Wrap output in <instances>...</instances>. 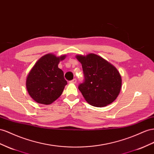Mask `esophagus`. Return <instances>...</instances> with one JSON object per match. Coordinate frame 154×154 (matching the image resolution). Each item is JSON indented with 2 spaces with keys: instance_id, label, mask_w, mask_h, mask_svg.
<instances>
[{
  "instance_id": "obj_1",
  "label": "esophagus",
  "mask_w": 154,
  "mask_h": 154,
  "mask_svg": "<svg viewBox=\"0 0 154 154\" xmlns=\"http://www.w3.org/2000/svg\"><path fill=\"white\" fill-rule=\"evenodd\" d=\"M76 82H77L76 79V78H74L73 80H70L69 82H70V83H71V84H76Z\"/></svg>"
}]
</instances>
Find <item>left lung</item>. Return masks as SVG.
I'll list each match as a JSON object with an SVG mask.
<instances>
[{"label": "left lung", "mask_w": 154, "mask_h": 154, "mask_svg": "<svg viewBox=\"0 0 154 154\" xmlns=\"http://www.w3.org/2000/svg\"><path fill=\"white\" fill-rule=\"evenodd\" d=\"M76 57L82 63L85 78L78 89L85 100L94 107L110 104L117 98L121 89L122 79L118 70L94 54Z\"/></svg>", "instance_id": "1"}]
</instances>
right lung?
Returning a JSON list of instances; mask_svg holds the SVG:
<instances>
[{"mask_svg":"<svg viewBox=\"0 0 154 154\" xmlns=\"http://www.w3.org/2000/svg\"><path fill=\"white\" fill-rule=\"evenodd\" d=\"M66 55H45L36 62L27 76L26 86L32 99L41 104H51L62 94L67 82L63 70L58 68Z\"/></svg>","mask_w":154,"mask_h":154,"instance_id":"right-lung-1","label":"right lung"}]
</instances>
